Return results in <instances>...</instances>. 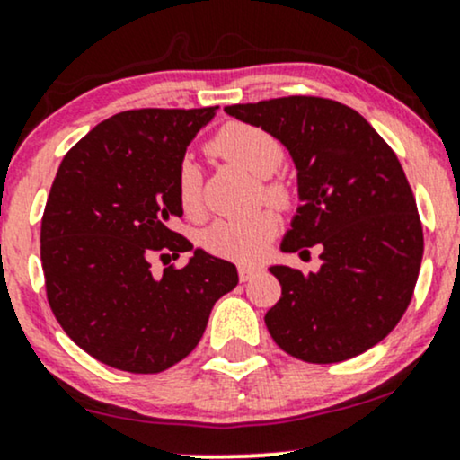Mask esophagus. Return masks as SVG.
Here are the masks:
<instances>
[{
  "mask_svg": "<svg viewBox=\"0 0 460 460\" xmlns=\"http://www.w3.org/2000/svg\"><path fill=\"white\" fill-rule=\"evenodd\" d=\"M257 270H260V268H257L255 263H240V266H237L240 281H251V279L257 274Z\"/></svg>",
  "mask_w": 460,
  "mask_h": 460,
  "instance_id": "34e87169",
  "label": "esophagus"
}]
</instances>
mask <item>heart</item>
<instances>
[{"instance_id":"1","label":"heart","mask_w":460,"mask_h":460,"mask_svg":"<svg viewBox=\"0 0 460 460\" xmlns=\"http://www.w3.org/2000/svg\"><path fill=\"white\" fill-rule=\"evenodd\" d=\"M209 151L246 171L248 175L263 179V194L281 203L288 197L283 183L268 181L283 164V146L270 131L248 123H229L209 142ZM177 199L190 218L203 214V181L192 160H183L177 172ZM279 229V218L272 209L244 216V218L216 220L200 235L209 252L229 260H252L266 248Z\"/></svg>"}]
</instances>
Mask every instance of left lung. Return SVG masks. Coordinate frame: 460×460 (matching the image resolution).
Returning a JSON list of instances; mask_svg holds the SVG:
<instances>
[{"instance_id":"obj_1","label":"left lung","mask_w":460,"mask_h":460,"mask_svg":"<svg viewBox=\"0 0 460 460\" xmlns=\"http://www.w3.org/2000/svg\"><path fill=\"white\" fill-rule=\"evenodd\" d=\"M289 151L300 208L283 252L320 244V270L270 266L281 298L272 340L307 363H337L376 346L409 307L424 255L417 205L395 153L361 114L320 97L229 105Z\"/></svg>"}]
</instances>
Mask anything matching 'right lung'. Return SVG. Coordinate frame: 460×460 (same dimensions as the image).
<instances>
[{
  "instance_id": "obj_1",
  "label": "right lung",
  "mask_w": 460,
  "mask_h": 460,
  "mask_svg": "<svg viewBox=\"0 0 460 460\" xmlns=\"http://www.w3.org/2000/svg\"><path fill=\"white\" fill-rule=\"evenodd\" d=\"M216 110L114 114L58 168L40 226L47 298L66 335L105 366L134 374L175 366L237 285L234 263L203 248L160 278L148 263L153 250H192L171 229L183 216L177 172Z\"/></svg>"
}]
</instances>
